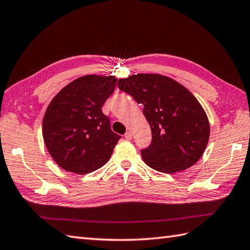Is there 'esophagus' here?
I'll return each instance as SVG.
<instances>
[{
  "label": "esophagus",
  "instance_id": "esophagus-1",
  "mask_svg": "<svg viewBox=\"0 0 250 250\" xmlns=\"http://www.w3.org/2000/svg\"><path fill=\"white\" fill-rule=\"evenodd\" d=\"M125 139H127V141H131V139H132V133L130 132V131H127L126 133H125Z\"/></svg>",
  "mask_w": 250,
  "mask_h": 250
}]
</instances>
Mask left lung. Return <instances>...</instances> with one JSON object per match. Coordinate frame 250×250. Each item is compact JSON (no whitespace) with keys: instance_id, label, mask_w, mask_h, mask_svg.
Instances as JSON below:
<instances>
[{"instance_id":"left-lung-1","label":"left lung","mask_w":250,"mask_h":250,"mask_svg":"<svg viewBox=\"0 0 250 250\" xmlns=\"http://www.w3.org/2000/svg\"><path fill=\"white\" fill-rule=\"evenodd\" d=\"M118 88L144 106L152 141L142 150L145 163L165 173L196 164L210 137L204 107L183 85L165 75L137 73L118 80Z\"/></svg>"}]
</instances>
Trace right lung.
<instances>
[{
    "mask_svg": "<svg viewBox=\"0 0 250 250\" xmlns=\"http://www.w3.org/2000/svg\"><path fill=\"white\" fill-rule=\"evenodd\" d=\"M117 79L88 74L72 81L50 102L42 121V136L56 164L86 175L107 163L120 139L102 113Z\"/></svg>",
    "mask_w": 250,
    "mask_h": 250,
    "instance_id": "right-lung-1",
    "label": "right lung"
}]
</instances>
